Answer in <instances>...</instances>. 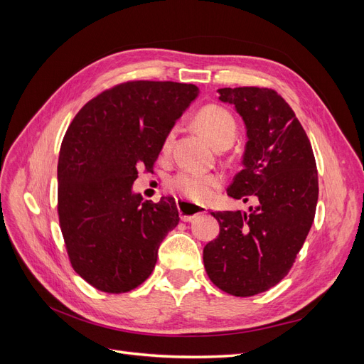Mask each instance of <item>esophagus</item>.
I'll list each match as a JSON object with an SVG mask.
<instances>
[{
  "label": "esophagus",
  "mask_w": 364,
  "mask_h": 364,
  "mask_svg": "<svg viewBox=\"0 0 364 364\" xmlns=\"http://www.w3.org/2000/svg\"><path fill=\"white\" fill-rule=\"evenodd\" d=\"M178 209H179L181 218L183 220V222H191V220L196 218L197 215L206 213V208L205 206L190 203V202H185V200H179L178 202Z\"/></svg>",
  "instance_id": "esophagus-1"
}]
</instances>
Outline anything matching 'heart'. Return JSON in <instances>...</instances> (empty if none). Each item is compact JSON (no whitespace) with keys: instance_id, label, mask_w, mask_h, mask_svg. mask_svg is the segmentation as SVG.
<instances>
[{"instance_id":"obj_1","label":"heart","mask_w":364,"mask_h":364,"mask_svg":"<svg viewBox=\"0 0 364 364\" xmlns=\"http://www.w3.org/2000/svg\"><path fill=\"white\" fill-rule=\"evenodd\" d=\"M196 127L209 139L215 147L223 141H234L237 135V124L226 109L220 106H205L196 115ZM174 132L165 138L162 150L167 153L171 149ZM222 179L214 173H197V171H181L170 179V190L178 193L186 199L196 203H205L214 196Z\"/></svg>"}]
</instances>
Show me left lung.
<instances>
[{"label":"left lung","mask_w":364,"mask_h":364,"mask_svg":"<svg viewBox=\"0 0 364 364\" xmlns=\"http://www.w3.org/2000/svg\"><path fill=\"white\" fill-rule=\"evenodd\" d=\"M218 100L235 107L246 127V146L228 196L258 206L249 213H211L218 237L203 249L209 279L232 296L272 289L291 269L310 232L318 197L317 168L304 127L273 90L222 87Z\"/></svg>","instance_id":"obj_1"}]
</instances>
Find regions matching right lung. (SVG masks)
I'll use <instances>...</instances> for the list:
<instances>
[{
	"label": "right lung",
	"instance_id": "add662e5",
	"mask_svg": "<svg viewBox=\"0 0 364 364\" xmlns=\"http://www.w3.org/2000/svg\"><path fill=\"white\" fill-rule=\"evenodd\" d=\"M199 95L196 85L127 82L87 102L63 136L59 223L73 269L105 293H126L155 269L162 240L179 223L173 197L142 200L132 186Z\"/></svg>",
	"mask_w": 364,
	"mask_h": 364
}]
</instances>
